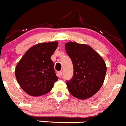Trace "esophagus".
<instances>
[{"label": "esophagus", "instance_id": "obj_1", "mask_svg": "<svg viewBox=\"0 0 126 126\" xmlns=\"http://www.w3.org/2000/svg\"><path fill=\"white\" fill-rule=\"evenodd\" d=\"M57 76L59 77H61L62 76V71H58L57 72Z\"/></svg>", "mask_w": 126, "mask_h": 126}]
</instances>
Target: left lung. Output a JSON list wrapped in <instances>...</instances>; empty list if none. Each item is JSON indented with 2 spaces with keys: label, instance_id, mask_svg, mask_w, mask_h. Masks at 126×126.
<instances>
[{
  "label": "left lung",
  "instance_id": "left-lung-1",
  "mask_svg": "<svg viewBox=\"0 0 126 126\" xmlns=\"http://www.w3.org/2000/svg\"><path fill=\"white\" fill-rule=\"evenodd\" d=\"M65 49L74 68L72 79L66 82L68 91L79 99L90 98L102 87L106 64L102 57L86 44L69 42L65 44Z\"/></svg>",
  "mask_w": 126,
  "mask_h": 126
}]
</instances>
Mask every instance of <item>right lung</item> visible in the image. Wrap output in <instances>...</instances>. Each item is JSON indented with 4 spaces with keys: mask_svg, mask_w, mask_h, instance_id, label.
<instances>
[{
    "mask_svg": "<svg viewBox=\"0 0 126 126\" xmlns=\"http://www.w3.org/2000/svg\"><path fill=\"white\" fill-rule=\"evenodd\" d=\"M58 42L42 43L25 52L15 69L17 82L24 91L33 96L49 93L58 78L50 59Z\"/></svg>",
    "mask_w": 126,
    "mask_h": 126,
    "instance_id": "1",
    "label": "right lung"
}]
</instances>
